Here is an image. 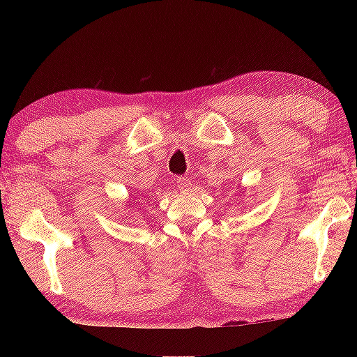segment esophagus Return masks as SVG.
<instances>
[{"mask_svg": "<svg viewBox=\"0 0 357 357\" xmlns=\"http://www.w3.org/2000/svg\"><path fill=\"white\" fill-rule=\"evenodd\" d=\"M177 187L182 190V192L187 193L190 188H192V180L187 178V177H178L177 178Z\"/></svg>", "mask_w": 357, "mask_h": 357, "instance_id": "obj_1", "label": "esophagus"}]
</instances>
